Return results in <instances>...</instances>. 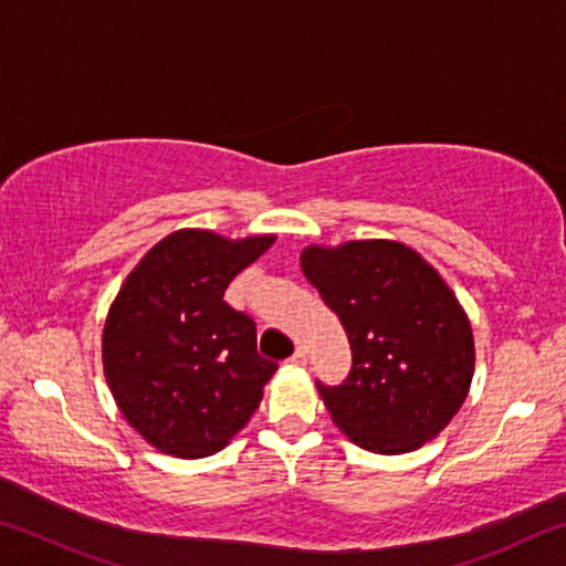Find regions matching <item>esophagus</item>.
I'll return each mask as SVG.
<instances>
[{"instance_id": "obj_1", "label": "esophagus", "mask_w": 566, "mask_h": 566, "mask_svg": "<svg viewBox=\"0 0 566 566\" xmlns=\"http://www.w3.org/2000/svg\"><path fill=\"white\" fill-rule=\"evenodd\" d=\"M290 361L294 364V367H304V364H306V349L304 347H296V352L292 354Z\"/></svg>"}]
</instances>
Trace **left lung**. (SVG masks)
I'll return each mask as SVG.
<instances>
[{
	"instance_id": "8db88e82",
	"label": "left lung",
	"mask_w": 566,
	"mask_h": 566,
	"mask_svg": "<svg viewBox=\"0 0 566 566\" xmlns=\"http://www.w3.org/2000/svg\"><path fill=\"white\" fill-rule=\"evenodd\" d=\"M302 272L337 314L352 369L317 389L354 444L375 454L415 452L464 405L474 337L454 292L407 244L364 239L306 247Z\"/></svg>"
}]
</instances>
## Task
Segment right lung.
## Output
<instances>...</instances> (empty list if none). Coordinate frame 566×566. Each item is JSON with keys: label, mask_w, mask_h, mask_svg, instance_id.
<instances>
[{"label": "right lung", "mask_w": 566, "mask_h": 566, "mask_svg": "<svg viewBox=\"0 0 566 566\" xmlns=\"http://www.w3.org/2000/svg\"><path fill=\"white\" fill-rule=\"evenodd\" d=\"M272 242L179 229L122 284L102 334L104 377L124 419L159 452L214 454L260 407L276 361L256 352L254 319L224 292Z\"/></svg>", "instance_id": "1"}]
</instances>
